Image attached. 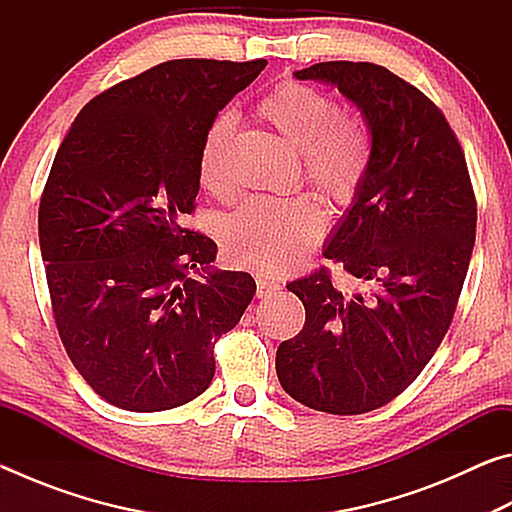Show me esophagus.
Masks as SVG:
<instances>
[{
	"label": "esophagus",
	"instance_id": "obj_1",
	"mask_svg": "<svg viewBox=\"0 0 512 512\" xmlns=\"http://www.w3.org/2000/svg\"><path fill=\"white\" fill-rule=\"evenodd\" d=\"M277 289H280V287H277V282L266 280V277H257V298L273 296Z\"/></svg>",
	"mask_w": 512,
	"mask_h": 512
}]
</instances>
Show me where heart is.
I'll use <instances>...</instances> for the list:
<instances>
[{"label": "heart", "instance_id": "b5f03b06", "mask_svg": "<svg viewBox=\"0 0 512 512\" xmlns=\"http://www.w3.org/2000/svg\"><path fill=\"white\" fill-rule=\"evenodd\" d=\"M266 119L302 155L311 185L336 205H348L366 178L372 155L370 131L359 117L339 115L327 94L296 81H284L257 103ZM235 133L230 112L216 115L198 151V180L207 192L228 187L225 153ZM325 216L307 196H255L241 203L223 223L228 255L266 273H287L307 257L323 235Z\"/></svg>", "mask_w": 512, "mask_h": 512}]
</instances>
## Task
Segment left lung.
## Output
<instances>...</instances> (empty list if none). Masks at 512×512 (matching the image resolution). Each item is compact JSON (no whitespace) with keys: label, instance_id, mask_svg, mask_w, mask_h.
<instances>
[{"label":"left lung","instance_id":"left-lung-1","mask_svg":"<svg viewBox=\"0 0 512 512\" xmlns=\"http://www.w3.org/2000/svg\"><path fill=\"white\" fill-rule=\"evenodd\" d=\"M293 76L339 90L366 121L372 155L323 250L354 291L325 268L287 284L307 318L277 348V379L309 409L368 413L420 375L452 323L474 248L470 173L443 112L386 67L332 60Z\"/></svg>","mask_w":512,"mask_h":512}]
</instances>
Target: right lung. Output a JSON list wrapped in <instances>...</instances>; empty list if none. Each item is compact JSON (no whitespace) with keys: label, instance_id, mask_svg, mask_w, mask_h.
Returning <instances> with one entry per match:
<instances>
[{"label":"right lung","instance_id":"1","mask_svg":"<svg viewBox=\"0 0 512 512\" xmlns=\"http://www.w3.org/2000/svg\"><path fill=\"white\" fill-rule=\"evenodd\" d=\"M264 67L155 65L94 97L56 153L38 212L51 307L76 370L119 409L205 393L214 343L255 296L253 277L214 268L216 244L183 221L207 126Z\"/></svg>","mask_w":512,"mask_h":512}]
</instances>
